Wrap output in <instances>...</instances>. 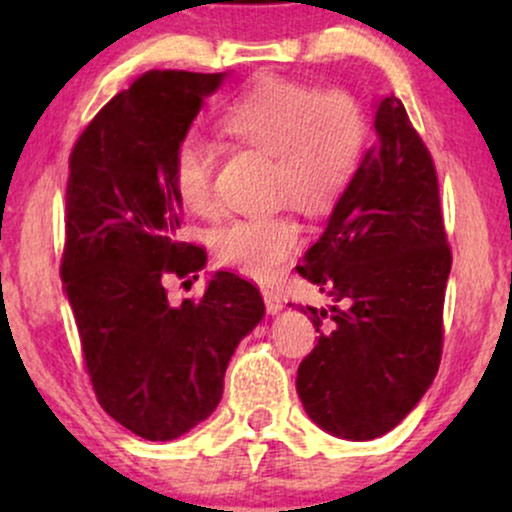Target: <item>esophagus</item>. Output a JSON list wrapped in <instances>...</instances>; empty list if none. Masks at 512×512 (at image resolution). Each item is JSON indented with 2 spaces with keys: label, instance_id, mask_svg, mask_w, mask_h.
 I'll return each instance as SVG.
<instances>
[{
  "label": "esophagus",
  "instance_id": "34e87169",
  "mask_svg": "<svg viewBox=\"0 0 512 512\" xmlns=\"http://www.w3.org/2000/svg\"><path fill=\"white\" fill-rule=\"evenodd\" d=\"M263 300H265V307H268L270 314H277L284 307L282 296H279V291L272 289V286H265L263 289Z\"/></svg>",
  "mask_w": 512,
  "mask_h": 512
}]
</instances>
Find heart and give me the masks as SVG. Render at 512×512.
<instances>
[{
  "mask_svg": "<svg viewBox=\"0 0 512 512\" xmlns=\"http://www.w3.org/2000/svg\"><path fill=\"white\" fill-rule=\"evenodd\" d=\"M233 142L272 156L277 200L324 214L354 184L368 144L361 102L342 88L319 90L289 79H261L219 116ZM177 198L195 214L216 209L214 153L200 139H181L170 158ZM300 247V223L289 212L247 216L216 230V258L254 279L275 277Z\"/></svg>",
  "mask_w": 512,
  "mask_h": 512,
  "instance_id": "1",
  "label": "heart"
}]
</instances>
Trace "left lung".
Returning a JSON list of instances; mask_svg holds the SVG:
<instances>
[{
  "label": "left lung",
  "mask_w": 512,
  "mask_h": 512,
  "mask_svg": "<svg viewBox=\"0 0 512 512\" xmlns=\"http://www.w3.org/2000/svg\"><path fill=\"white\" fill-rule=\"evenodd\" d=\"M375 135L298 265L335 305L300 307L319 338L296 389L312 422L347 440L384 436L431 387L452 268L436 165L398 97L377 104Z\"/></svg>",
  "instance_id": "8db88e82"
}]
</instances>
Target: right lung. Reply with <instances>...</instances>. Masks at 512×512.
<instances>
[{"label":"right lung","instance_id":"add662e5","mask_svg":"<svg viewBox=\"0 0 512 512\" xmlns=\"http://www.w3.org/2000/svg\"><path fill=\"white\" fill-rule=\"evenodd\" d=\"M226 74L146 72L104 104L69 153L60 277L97 403L146 440L212 415L237 342L261 321V291L216 272L174 305L165 279L195 275L205 249L179 240L174 146Z\"/></svg>","mask_w":512,"mask_h":512}]
</instances>
